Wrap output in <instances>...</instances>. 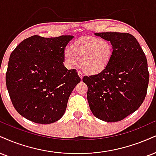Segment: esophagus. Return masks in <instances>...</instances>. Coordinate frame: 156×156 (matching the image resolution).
Segmentation results:
<instances>
[{"instance_id":"esophagus-1","label":"esophagus","mask_w":156,"mask_h":156,"mask_svg":"<svg viewBox=\"0 0 156 156\" xmlns=\"http://www.w3.org/2000/svg\"><path fill=\"white\" fill-rule=\"evenodd\" d=\"M78 76L80 77V79H82V78H83V74H82L80 72H79V71H78Z\"/></svg>"}]
</instances>
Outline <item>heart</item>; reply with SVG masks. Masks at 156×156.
Instances as JSON below:
<instances>
[{
    "mask_svg": "<svg viewBox=\"0 0 156 156\" xmlns=\"http://www.w3.org/2000/svg\"><path fill=\"white\" fill-rule=\"evenodd\" d=\"M113 47L105 39L95 37H84L73 43L70 48H66L63 57L68 68L80 67L83 73L89 76L99 74L108 67L111 62Z\"/></svg>",
    "mask_w": 156,
    "mask_h": 156,
    "instance_id": "b5f03b06",
    "label": "heart"
}]
</instances>
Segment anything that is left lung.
Listing matches in <instances>:
<instances>
[{
    "label": "left lung",
    "mask_w": 156,
    "mask_h": 156,
    "mask_svg": "<svg viewBox=\"0 0 156 156\" xmlns=\"http://www.w3.org/2000/svg\"><path fill=\"white\" fill-rule=\"evenodd\" d=\"M94 35L111 43L113 54L104 71L83 78L88 86L89 108L102 121H121L136 111L145 98L149 82L147 58L136 39L129 33Z\"/></svg>",
    "instance_id": "obj_1"
}]
</instances>
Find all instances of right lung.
<instances>
[{
	"instance_id": "add662e5",
	"label": "right lung",
	"mask_w": 156,
	"mask_h": 156,
	"mask_svg": "<svg viewBox=\"0 0 156 156\" xmlns=\"http://www.w3.org/2000/svg\"><path fill=\"white\" fill-rule=\"evenodd\" d=\"M73 35H33L11 54L5 82L14 108L30 121L49 124L62 117L80 78L64 65L65 47Z\"/></svg>"
}]
</instances>
